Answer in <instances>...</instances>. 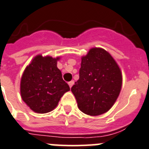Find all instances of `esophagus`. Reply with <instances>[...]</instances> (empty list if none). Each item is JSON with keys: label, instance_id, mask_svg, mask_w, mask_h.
<instances>
[{"label": "esophagus", "instance_id": "1", "mask_svg": "<svg viewBox=\"0 0 149 149\" xmlns=\"http://www.w3.org/2000/svg\"><path fill=\"white\" fill-rule=\"evenodd\" d=\"M73 84H74V81H69V82H68V84H69V87H70V88H71L72 86L73 85Z\"/></svg>", "mask_w": 149, "mask_h": 149}]
</instances>
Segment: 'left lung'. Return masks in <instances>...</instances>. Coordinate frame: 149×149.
Instances as JSON below:
<instances>
[{
	"mask_svg": "<svg viewBox=\"0 0 149 149\" xmlns=\"http://www.w3.org/2000/svg\"><path fill=\"white\" fill-rule=\"evenodd\" d=\"M121 86V71L115 59L105 50L93 48L81 58L79 79L71 91L79 109L95 116L113 106Z\"/></svg>",
	"mask_w": 149,
	"mask_h": 149,
	"instance_id": "1",
	"label": "left lung"
}]
</instances>
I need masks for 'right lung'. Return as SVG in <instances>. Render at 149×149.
<instances>
[{
    "mask_svg": "<svg viewBox=\"0 0 149 149\" xmlns=\"http://www.w3.org/2000/svg\"><path fill=\"white\" fill-rule=\"evenodd\" d=\"M59 59L38 55L23 72L20 81L22 99L34 112H51L64 93L70 90L56 66Z\"/></svg>",
    "mask_w": 149,
    "mask_h": 149,
    "instance_id": "add662e5",
    "label": "right lung"
}]
</instances>
